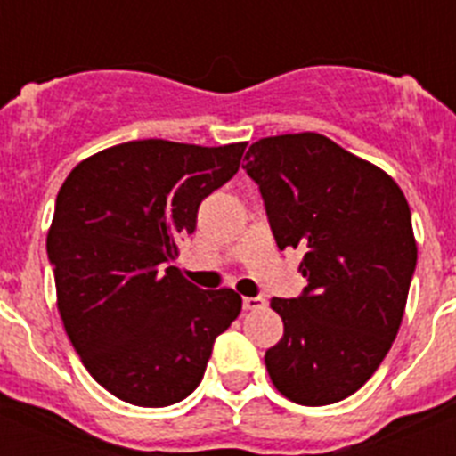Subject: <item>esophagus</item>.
Masks as SVG:
<instances>
[{
	"instance_id": "esophagus-1",
	"label": "esophagus",
	"mask_w": 456,
	"mask_h": 456,
	"mask_svg": "<svg viewBox=\"0 0 456 456\" xmlns=\"http://www.w3.org/2000/svg\"><path fill=\"white\" fill-rule=\"evenodd\" d=\"M241 305H244V310H260L267 305V301H265L263 297H244Z\"/></svg>"
}]
</instances>
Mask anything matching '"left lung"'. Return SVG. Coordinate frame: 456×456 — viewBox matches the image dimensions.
<instances>
[{"instance_id":"obj_1","label":"left lung","mask_w":456,"mask_h":456,"mask_svg":"<svg viewBox=\"0 0 456 456\" xmlns=\"http://www.w3.org/2000/svg\"><path fill=\"white\" fill-rule=\"evenodd\" d=\"M278 248H301L308 281L272 299L283 338L267 349L288 400L324 406L356 393L400 331L418 247L404 193L388 173L315 132L267 136L247 152Z\"/></svg>"}]
</instances>
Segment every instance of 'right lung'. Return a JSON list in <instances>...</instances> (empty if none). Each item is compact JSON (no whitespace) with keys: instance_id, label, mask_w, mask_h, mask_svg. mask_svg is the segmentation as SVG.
<instances>
[{"instance_id":"obj_1","label":"right lung","mask_w":456,"mask_h":456,"mask_svg":"<svg viewBox=\"0 0 456 456\" xmlns=\"http://www.w3.org/2000/svg\"><path fill=\"white\" fill-rule=\"evenodd\" d=\"M244 148L127 141L86 157L59 189L47 232L59 315L84 368L127 404L191 395L240 315L235 289L196 288L171 263Z\"/></svg>"}]
</instances>
